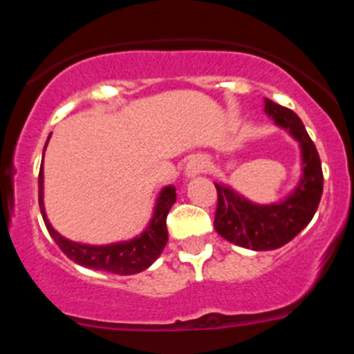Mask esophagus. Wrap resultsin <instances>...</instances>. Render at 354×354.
<instances>
[{
  "mask_svg": "<svg viewBox=\"0 0 354 354\" xmlns=\"http://www.w3.org/2000/svg\"><path fill=\"white\" fill-rule=\"evenodd\" d=\"M207 168V161L204 158H200V156H195L187 161L186 165V179H193L195 175H198L200 171H204Z\"/></svg>",
  "mask_w": 354,
  "mask_h": 354,
  "instance_id": "obj_1",
  "label": "esophagus"
}]
</instances>
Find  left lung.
<instances>
[{
  "label": "left lung",
  "instance_id": "obj_1",
  "mask_svg": "<svg viewBox=\"0 0 354 354\" xmlns=\"http://www.w3.org/2000/svg\"><path fill=\"white\" fill-rule=\"evenodd\" d=\"M264 113L299 145L301 175L298 184L283 198L271 204H257L232 186L214 183L218 192L214 228L228 243L253 252L277 250L301 232L314 218L323 195V168L317 149L303 126L301 118L264 99Z\"/></svg>",
  "mask_w": 354,
  "mask_h": 354
}]
</instances>
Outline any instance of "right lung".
<instances>
[{
  "label": "right lung",
  "mask_w": 354,
  "mask_h": 354,
  "mask_svg": "<svg viewBox=\"0 0 354 354\" xmlns=\"http://www.w3.org/2000/svg\"><path fill=\"white\" fill-rule=\"evenodd\" d=\"M51 138V134H49ZM48 138V142H49ZM46 142V147H48ZM44 147V152H46ZM177 193L171 184L161 187L158 193L152 216H150L149 223L143 228L138 236L131 237L127 241H117V243H109V245H86V243H77L71 241L65 236H62L58 230H55L46 214V205H44V156H42V167L39 174V205L42 212L44 223L48 232L55 239V243L60 246L62 252L67 255L71 261L83 268L90 270L108 271L113 274H136L145 271L147 268L154 264L158 257L162 253L165 246L168 243V230H167V216L171 205L175 204Z\"/></svg>",
  "instance_id": "obj_1"
}]
</instances>
